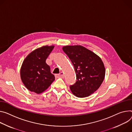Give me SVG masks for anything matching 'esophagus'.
<instances>
[{
	"mask_svg": "<svg viewBox=\"0 0 132 132\" xmlns=\"http://www.w3.org/2000/svg\"><path fill=\"white\" fill-rule=\"evenodd\" d=\"M55 76L56 78H63L64 77V73H62V72L60 74H55Z\"/></svg>",
	"mask_w": 132,
	"mask_h": 132,
	"instance_id": "34e87169",
	"label": "esophagus"
}]
</instances>
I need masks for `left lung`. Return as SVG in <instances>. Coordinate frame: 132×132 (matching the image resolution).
I'll use <instances>...</instances> for the list:
<instances>
[{
  "label": "left lung",
  "mask_w": 132,
  "mask_h": 132,
  "mask_svg": "<svg viewBox=\"0 0 132 132\" xmlns=\"http://www.w3.org/2000/svg\"><path fill=\"white\" fill-rule=\"evenodd\" d=\"M64 52L72 63L77 81L70 86L72 93L77 97L88 96L101 85L105 68L101 58L93 52L80 45L66 46Z\"/></svg>",
  "instance_id": "obj_1"
}]
</instances>
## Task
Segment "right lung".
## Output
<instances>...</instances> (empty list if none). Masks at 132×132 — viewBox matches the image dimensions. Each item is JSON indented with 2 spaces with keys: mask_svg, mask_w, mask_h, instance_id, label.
Instances as JSON below:
<instances>
[{
  "mask_svg": "<svg viewBox=\"0 0 132 132\" xmlns=\"http://www.w3.org/2000/svg\"><path fill=\"white\" fill-rule=\"evenodd\" d=\"M54 46H45L31 52L24 59L20 69V77L25 87L37 94L44 92L55 80L46 60Z\"/></svg>",
  "mask_w": 132,
  "mask_h": 132,
  "instance_id": "add662e5",
  "label": "right lung"
}]
</instances>
